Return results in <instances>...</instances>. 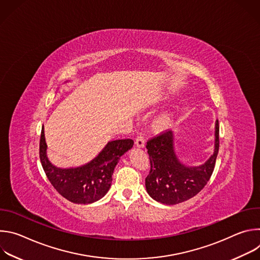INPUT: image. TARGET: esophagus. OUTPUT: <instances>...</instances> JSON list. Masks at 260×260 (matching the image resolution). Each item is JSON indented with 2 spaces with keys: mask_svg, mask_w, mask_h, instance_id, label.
<instances>
[{
  "mask_svg": "<svg viewBox=\"0 0 260 260\" xmlns=\"http://www.w3.org/2000/svg\"><path fill=\"white\" fill-rule=\"evenodd\" d=\"M136 145H137V147H139V148H143V147L145 146V138H144V136H143L142 134H140V135L138 136V138H137V140H136Z\"/></svg>",
  "mask_w": 260,
  "mask_h": 260,
  "instance_id": "1",
  "label": "esophagus"
}]
</instances>
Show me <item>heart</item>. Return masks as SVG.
<instances>
[{
	"label": "heart",
	"instance_id": "1",
	"mask_svg": "<svg viewBox=\"0 0 260 260\" xmlns=\"http://www.w3.org/2000/svg\"><path fill=\"white\" fill-rule=\"evenodd\" d=\"M170 122H171V116L168 115V114H165V115H161L160 117H158L155 120L154 124H155L156 128L165 129V128H167L170 125Z\"/></svg>",
	"mask_w": 260,
	"mask_h": 260
}]
</instances>
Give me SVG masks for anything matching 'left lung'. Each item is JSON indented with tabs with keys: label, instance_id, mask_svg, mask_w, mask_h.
I'll use <instances>...</instances> for the list:
<instances>
[{
	"label": "left lung",
	"instance_id": "1",
	"mask_svg": "<svg viewBox=\"0 0 260 260\" xmlns=\"http://www.w3.org/2000/svg\"><path fill=\"white\" fill-rule=\"evenodd\" d=\"M173 131L147 142L150 172L145 179L146 190L153 200L177 205L197 196L210 180L219 150V123L215 122L214 153L201 166L189 167L178 158Z\"/></svg>",
	"mask_w": 260,
	"mask_h": 260
}]
</instances>
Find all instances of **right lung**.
I'll return each mask as SVG.
<instances>
[{
  "instance_id": "1",
  "label": "right lung",
  "mask_w": 260,
  "mask_h": 260,
  "mask_svg": "<svg viewBox=\"0 0 260 260\" xmlns=\"http://www.w3.org/2000/svg\"><path fill=\"white\" fill-rule=\"evenodd\" d=\"M131 139L110 141L89 162L76 168H58L47 157L44 126L40 139V160L43 170L56 191L74 204H91L106 196L112 175L120 157L132 149Z\"/></svg>"
}]
</instances>
